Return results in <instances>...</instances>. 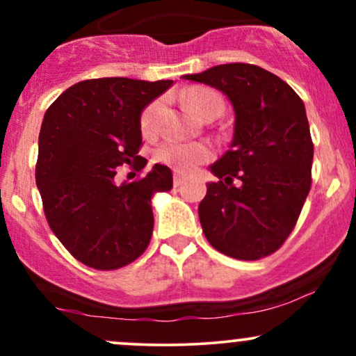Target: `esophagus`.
Instances as JSON below:
<instances>
[{"label": "esophagus", "mask_w": 356, "mask_h": 356, "mask_svg": "<svg viewBox=\"0 0 356 356\" xmlns=\"http://www.w3.org/2000/svg\"><path fill=\"white\" fill-rule=\"evenodd\" d=\"M184 179H186V175H184V174L181 172V170H175V172H174V186H175V187L182 186Z\"/></svg>", "instance_id": "34e87169"}]
</instances>
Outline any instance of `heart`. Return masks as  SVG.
<instances>
[{
  "label": "heart",
  "instance_id": "obj_1",
  "mask_svg": "<svg viewBox=\"0 0 356 356\" xmlns=\"http://www.w3.org/2000/svg\"><path fill=\"white\" fill-rule=\"evenodd\" d=\"M187 107L194 115L201 118L204 113L209 112V110L218 108L222 112V100L216 92H212L209 88L195 87L191 88L189 92L184 95ZM159 110H161V104L159 102H152L150 105H147L140 117V129L142 134L145 137H154L157 134V115ZM214 150L211 145L202 144V142H177V140H169L165 144H162L155 152L159 162L167 165H174L177 170L182 172H191L195 167L204 164V162L211 161Z\"/></svg>",
  "mask_w": 356,
  "mask_h": 356
}]
</instances>
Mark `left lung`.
I'll return each mask as SVG.
<instances>
[{"label": "left lung", "mask_w": 356, "mask_h": 356, "mask_svg": "<svg viewBox=\"0 0 356 356\" xmlns=\"http://www.w3.org/2000/svg\"><path fill=\"white\" fill-rule=\"evenodd\" d=\"M220 90L234 107L231 149L199 204L207 241L222 254L256 261L291 234L312 189L313 142L303 100L275 73L227 63L184 75Z\"/></svg>", "instance_id": "1"}]
</instances>
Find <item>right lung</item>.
Returning a JSON list of instances; mask_svg holds the SVG:
<instances>
[{"label":"right lung","instance_id":"1","mask_svg":"<svg viewBox=\"0 0 356 356\" xmlns=\"http://www.w3.org/2000/svg\"><path fill=\"white\" fill-rule=\"evenodd\" d=\"M170 85L124 76L83 80L44 113L36 186L51 231L85 266L112 271L149 246L152 195L172 189V172L155 164L145 177L124 184L115 174L118 165L145 161L137 155L140 113Z\"/></svg>","mask_w":356,"mask_h":356}]
</instances>
